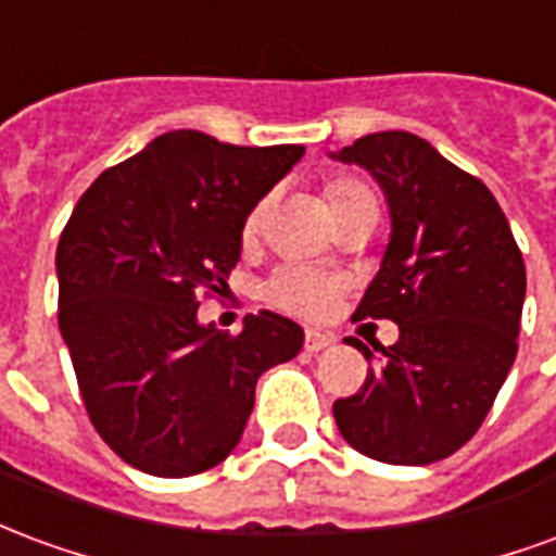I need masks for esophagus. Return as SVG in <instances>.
<instances>
[{"label":"esophagus","instance_id":"obj_1","mask_svg":"<svg viewBox=\"0 0 556 556\" xmlns=\"http://www.w3.org/2000/svg\"><path fill=\"white\" fill-rule=\"evenodd\" d=\"M337 339L330 337V333H321V330H306V339H303V349L309 351V354H318V351L330 349Z\"/></svg>","mask_w":556,"mask_h":556}]
</instances>
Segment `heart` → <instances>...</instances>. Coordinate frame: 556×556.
Wrapping results in <instances>:
<instances>
[{
  "instance_id": "heart-1",
  "label": "heart",
  "mask_w": 556,
  "mask_h": 556,
  "mask_svg": "<svg viewBox=\"0 0 556 556\" xmlns=\"http://www.w3.org/2000/svg\"><path fill=\"white\" fill-rule=\"evenodd\" d=\"M327 199H330V207L354 205V202H363V199H372L369 187L354 178H337V181L327 184ZM267 199H262L258 205L250 211V217L243 223V235L250 238L258 231L262 219L267 214ZM342 289V282L337 277H327L321 270H313V267L301 265H286L270 274V279L265 282V298L279 309L294 315H306V318H318L330 309V303Z\"/></svg>"
}]
</instances>
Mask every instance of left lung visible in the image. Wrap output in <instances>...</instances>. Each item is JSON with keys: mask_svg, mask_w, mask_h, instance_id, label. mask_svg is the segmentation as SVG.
Here are the masks:
<instances>
[{"mask_svg": "<svg viewBox=\"0 0 556 556\" xmlns=\"http://www.w3.org/2000/svg\"><path fill=\"white\" fill-rule=\"evenodd\" d=\"M384 190L390 243L354 318H390L396 345L351 342L375 363L333 402L342 438L387 465H431L465 446L501 393L518 351L527 274L485 184L405 130L345 146Z\"/></svg>", "mask_w": 556, "mask_h": 556, "instance_id": "left-lung-1", "label": "left lung"}]
</instances>
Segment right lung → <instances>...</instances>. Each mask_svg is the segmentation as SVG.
<instances>
[{
  "label": "right lung",
  "mask_w": 556,
  "mask_h": 556,
  "mask_svg": "<svg viewBox=\"0 0 556 556\" xmlns=\"http://www.w3.org/2000/svg\"><path fill=\"white\" fill-rule=\"evenodd\" d=\"M303 146H229L172 130L79 195L55 250L59 330L91 426L151 477H193L238 446L255 381L298 357L303 327L262 309L238 337L199 325L241 231Z\"/></svg>",
  "instance_id": "right-lung-1"
}]
</instances>
